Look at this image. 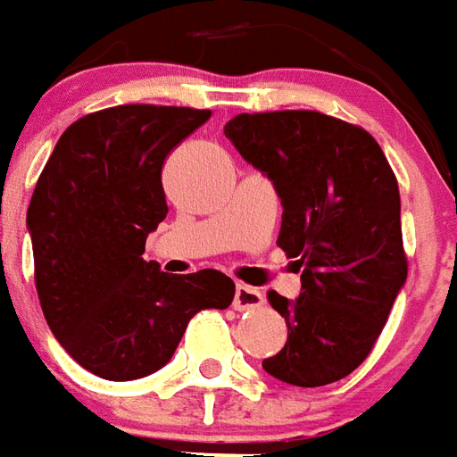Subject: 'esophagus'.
I'll list each match as a JSON object with an SVG mask.
<instances>
[{
    "instance_id": "1",
    "label": "esophagus",
    "mask_w": 457,
    "mask_h": 457,
    "mask_svg": "<svg viewBox=\"0 0 457 457\" xmlns=\"http://www.w3.org/2000/svg\"><path fill=\"white\" fill-rule=\"evenodd\" d=\"M265 305V297L261 290H255L251 286H236L234 295V307L236 310H258V307Z\"/></svg>"
}]
</instances>
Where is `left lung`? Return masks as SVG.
Masks as SVG:
<instances>
[{"instance_id":"left-lung-1","label":"left lung","mask_w":457,"mask_h":457,"mask_svg":"<svg viewBox=\"0 0 457 457\" xmlns=\"http://www.w3.org/2000/svg\"><path fill=\"white\" fill-rule=\"evenodd\" d=\"M223 135L273 182L278 245L303 273L295 300L268 293L287 342L263 369L293 386L339 381L367 359L406 283L389 162L367 130L315 110L244 112Z\"/></svg>"}]
</instances>
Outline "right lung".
<instances>
[{
	"mask_svg": "<svg viewBox=\"0 0 457 457\" xmlns=\"http://www.w3.org/2000/svg\"><path fill=\"white\" fill-rule=\"evenodd\" d=\"M209 110L118 105L68 128L27 212L37 290L54 337L108 381L154 374L199 310L231 305L221 270L162 273L145 241L167 216L162 164Z\"/></svg>",
	"mask_w": 457,
	"mask_h": 457,
	"instance_id": "add662e5",
	"label": "right lung"
}]
</instances>
